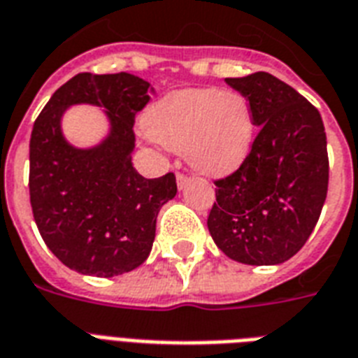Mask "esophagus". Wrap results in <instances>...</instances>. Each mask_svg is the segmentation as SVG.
I'll use <instances>...</instances> for the list:
<instances>
[{
	"label": "esophagus",
	"instance_id": "obj_1",
	"mask_svg": "<svg viewBox=\"0 0 358 358\" xmlns=\"http://www.w3.org/2000/svg\"><path fill=\"white\" fill-rule=\"evenodd\" d=\"M176 177H177V185H179V188H182V187H185V185H187L188 176H185L182 171H177Z\"/></svg>",
	"mask_w": 358,
	"mask_h": 358
}]
</instances>
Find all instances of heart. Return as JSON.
Masks as SVG:
<instances>
[{
    "label": "heart",
    "instance_id": "obj_1",
    "mask_svg": "<svg viewBox=\"0 0 358 358\" xmlns=\"http://www.w3.org/2000/svg\"><path fill=\"white\" fill-rule=\"evenodd\" d=\"M145 130L164 148L185 153L196 170L222 176L239 168L250 151L254 117L239 93L181 90L149 108Z\"/></svg>",
    "mask_w": 358,
    "mask_h": 358
}]
</instances>
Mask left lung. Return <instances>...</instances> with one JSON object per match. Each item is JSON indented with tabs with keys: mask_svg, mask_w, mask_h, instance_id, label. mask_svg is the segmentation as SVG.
Wrapping results in <instances>:
<instances>
[{
	"mask_svg": "<svg viewBox=\"0 0 358 358\" xmlns=\"http://www.w3.org/2000/svg\"><path fill=\"white\" fill-rule=\"evenodd\" d=\"M226 84L248 101L259 132L243 164L215 181L207 228L235 262L276 265L303 248L320 220L329 188L325 127L317 108L273 74Z\"/></svg>",
	"mask_w": 358,
	"mask_h": 358,
	"instance_id": "8db88e82",
	"label": "left lung"
}]
</instances>
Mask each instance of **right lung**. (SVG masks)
Returning <instances> with one entry per match:
<instances>
[{
  "label": "right lung",
  "instance_id": "1",
  "mask_svg": "<svg viewBox=\"0 0 358 358\" xmlns=\"http://www.w3.org/2000/svg\"><path fill=\"white\" fill-rule=\"evenodd\" d=\"M149 82L129 73H80L46 102L29 140V201L38 234L76 273L110 278L140 267L151 252L160 207L176 196L173 171L157 179L132 166L134 117L151 101ZM102 106L113 132L95 150L71 148L60 134L62 110Z\"/></svg>",
  "mask_w": 358,
  "mask_h": 358
}]
</instances>
